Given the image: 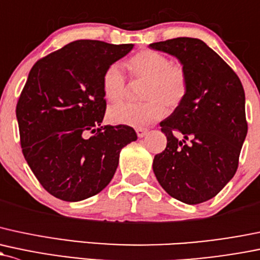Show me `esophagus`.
Segmentation results:
<instances>
[{"mask_svg": "<svg viewBox=\"0 0 260 260\" xmlns=\"http://www.w3.org/2000/svg\"><path fill=\"white\" fill-rule=\"evenodd\" d=\"M136 133H137L138 138H143L144 136L148 133V129H146V128H137V129H136Z\"/></svg>", "mask_w": 260, "mask_h": 260, "instance_id": "34e87169", "label": "esophagus"}]
</instances>
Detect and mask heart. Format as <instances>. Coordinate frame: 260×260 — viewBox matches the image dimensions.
Instances as JSON below:
<instances>
[{
  "instance_id": "b5f03b06",
  "label": "heart",
  "mask_w": 260,
  "mask_h": 260,
  "mask_svg": "<svg viewBox=\"0 0 260 260\" xmlns=\"http://www.w3.org/2000/svg\"><path fill=\"white\" fill-rule=\"evenodd\" d=\"M127 68L136 78L146 80L142 88V103H117L108 108L107 117L114 124L142 128L162 118L167 107L177 108L188 93V76L183 66L171 63L166 54L144 50L131 57ZM102 89L106 100L118 102L127 91L121 66L111 64L102 76Z\"/></svg>"
}]
</instances>
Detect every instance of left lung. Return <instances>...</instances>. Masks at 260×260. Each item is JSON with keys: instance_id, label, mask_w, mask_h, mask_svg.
<instances>
[{"instance_id": "obj_1", "label": "left lung", "mask_w": 260, "mask_h": 260, "mask_svg": "<svg viewBox=\"0 0 260 260\" xmlns=\"http://www.w3.org/2000/svg\"><path fill=\"white\" fill-rule=\"evenodd\" d=\"M149 47L176 57L188 76L184 101L160 122L167 147L154 157L153 172L169 196L185 204L203 203L217 196L238 168L248 132L242 82L198 38L178 37Z\"/></svg>"}]
</instances>
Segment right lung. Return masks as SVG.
I'll return each mask as SVG.
<instances>
[{
	"mask_svg": "<svg viewBox=\"0 0 260 260\" xmlns=\"http://www.w3.org/2000/svg\"><path fill=\"white\" fill-rule=\"evenodd\" d=\"M132 48V43L77 40L29 71L16 107L22 152L38 182L56 198L80 202L105 189L121 149L137 139L128 125H102V76Z\"/></svg>",
	"mask_w": 260,
	"mask_h": 260,
	"instance_id": "right-lung-1",
	"label": "right lung"
}]
</instances>
